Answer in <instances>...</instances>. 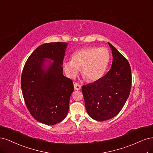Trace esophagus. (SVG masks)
I'll list each match as a JSON object with an SVG mask.
<instances>
[{
    "instance_id": "1",
    "label": "esophagus",
    "mask_w": 153,
    "mask_h": 153,
    "mask_svg": "<svg viewBox=\"0 0 153 153\" xmlns=\"http://www.w3.org/2000/svg\"><path fill=\"white\" fill-rule=\"evenodd\" d=\"M74 89L76 90H80L81 89V86L79 85L78 83H74Z\"/></svg>"
}]
</instances>
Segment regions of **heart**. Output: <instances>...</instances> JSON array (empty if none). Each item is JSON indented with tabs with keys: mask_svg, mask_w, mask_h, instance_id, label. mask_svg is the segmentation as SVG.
<instances>
[{
	"mask_svg": "<svg viewBox=\"0 0 153 153\" xmlns=\"http://www.w3.org/2000/svg\"><path fill=\"white\" fill-rule=\"evenodd\" d=\"M110 61L109 51L105 48L88 47L73 54L72 60L64 61L63 68L66 75L74 78L81 68V73L88 81L100 79L107 69Z\"/></svg>",
	"mask_w": 153,
	"mask_h": 153,
	"instance_id": "1",
	"label": "heart"
}]
</instances>
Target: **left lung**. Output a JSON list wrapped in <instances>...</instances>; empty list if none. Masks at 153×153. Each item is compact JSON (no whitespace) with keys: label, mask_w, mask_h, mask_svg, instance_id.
Masks as SVG:
<instances>
[{"label":"left lung","mask_w":153,"mask_h":153,"mask_svg":"<svg viewBox=\"0 0 153 153\" xmlns=\"http://www.w3.org/2000/svg\"><path fill=\"white\" fill-rule=\"evenodd\" d=\"M108 44L113 57L110 71L98 80L82 88L88 114L98 121L110 120L121 111L129 97L131 85L128 62L116 48Z\"/></svg>","instance_id":"8db88e82"}]
</instances>
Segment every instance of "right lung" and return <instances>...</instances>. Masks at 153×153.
I'll list each match as a JSON object with an SVG mask.
<instances>
[{
    "label": "right lung",
    "instance_id": "right-lung-1",
    "mask_svg": "<svg viewBox=\"0 0 153 153\" xmlns=\"http://www.w3.org/2000/svg\"><path fill=\"white\" fill-rule=\"evenodd\" d=\"M67 45L50 42L39 46L27 59L22 74L27 109L37 121L47 125L63 120L69 108L74 85L63 76L62 68Z\"/></svg>",
    "mask_w": 153,
    "mask_h": 153
}]
</instances>
